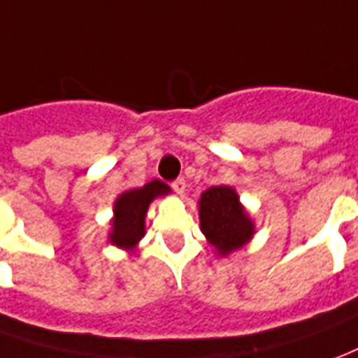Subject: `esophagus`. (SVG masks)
Wrapping results in <instances>:
<instances>
[{
	"label": "esophagus",
	"mask_w": 358,
	"mask_h": 358,
	"mask_svg": "<svg viewBox=\"0 0 358 358\" xmlns=\"http://www.w3.org/2000/svg\"><path fill=\"white\" fill-rule=\"evenodd\" d=\"M171 186H172V189H174V192L178 194V196H182V194L186 192V180H184V178H176V180H174V182H172Z\"/></svg>",
	"instance_id": "1"
}]
</instances>
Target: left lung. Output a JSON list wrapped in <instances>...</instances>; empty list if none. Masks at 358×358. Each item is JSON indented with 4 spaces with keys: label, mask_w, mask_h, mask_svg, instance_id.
<instances>
[{
    "label": "left lung",
    "mask_w": 358,
    "mask_h": 358,
    "mask_svg": "<svg viewBox=\"0 0 358 358\" xmlns=\"http://www.w3.org/2000/svg\"><path fill=\"white\" fill-rule=\"evenodd\" d=\"M199 222L207 240L222 256L244 246L254 234V222L238 203L236 192L229 186H213L201 194Z\"/></svg>",
    "instance_id": "1"
}]
</instances>
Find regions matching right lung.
Segmentation results:
<instances>
[{
  "mask_svg": "<svg viewBox=\"0 0 358 358\" xmlns=\"http://www.w3.org/2000/svg\"><path fill=\"white\" fill-rule=\"evenodd\" d=\"M171 187L161 180H153L143 187L124 192L114 203V221L110 242L120 248H134L145 234V213L157 196L169 194Z\"/></svg>",
  "mask_w": 358,
  "mask_h": 358,
  "instance_id": "right-lung-1",
  "label": "right lung"
}]
</instances>
